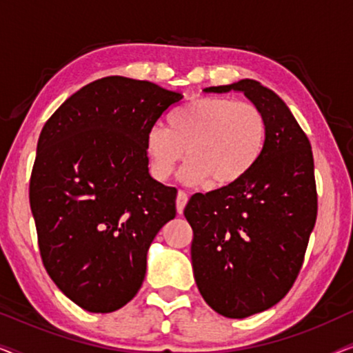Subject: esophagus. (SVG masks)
Returning a JSON list of instances; mask_svg holds the SVG:
<instances>
[{
  "label": "esophagus",
  "instance_id": "obj_1",
  "mask_svg": "<svg viewBox=\"0 0 353 353\" xmlns=\"http://www.w3.org/2000/svg\"><path fill=\"white\" fill-rule=\"evenodd\" d=\"M188 194L185 191H178V196H176V210L178 214H183V210H185V207L188 204Z\"/></svg>",
  "mask_w": 353,
  "mask_h": 353
}]
</instances>
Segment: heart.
Instances as JSON below:
<instances>
[{"label": "heart", "instance_id": "heart-1", "mask_svg": "<svg viewBox=\"0 0 353 353\" xmlns=\"http://www.w3.org/2000/svg\"><path fill=\"white\" fill-rule=\"evenodd\" d=\"M267 141V120L250 101L209 96L191 101L168 119V127L154 125L146 134L151 172L167 180L186 149L191 162L183 170L188 183L228 186L254 170Z\"/></svg>", "mask_w": 353, "mask_h": 353}]
</instances>
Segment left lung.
Masks as SVG:
<instances>
[{
	"label": "left lung",
	"mask_w": 353,
	"mask_h": 353,
	"mask_svg": "<svg viewBox=\"0 0 353 353\" xmlns=\"http://www.w3.org/2000/svg\"><path fill=\"white\" fill-rule=\"evenodd\" d=\"M243 91L267 120L262 157L243 180L191 196V260L204 301L226 318L268 310L301 272L318 212L307 134L276 93L255 80L210 86Z\"/></svg>",
	"instance_id": "obj_1"
}]
</instances>
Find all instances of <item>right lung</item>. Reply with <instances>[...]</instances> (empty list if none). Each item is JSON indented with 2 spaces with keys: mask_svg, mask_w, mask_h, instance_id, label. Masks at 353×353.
Instances as JSON below:
<instances>
[{
  "mask_svg": "<svg viewBox=\"0 0 353 353\" xmlns=\"http://www.w3.org/2000/svg\"><path fill=\"white\" fill-rule=\"evenodd\" d=\"M183 96L104 77L72 94L41 130L30 207L48 274L83 310L137 296L152 239L176 215V190L149 175L146 134Z\"/></svg>",
  "mask_w": 353,
  "mask_h": 353,
  "instance_id": "add662e5",
  "label": "right lung"
}]
</instances>
